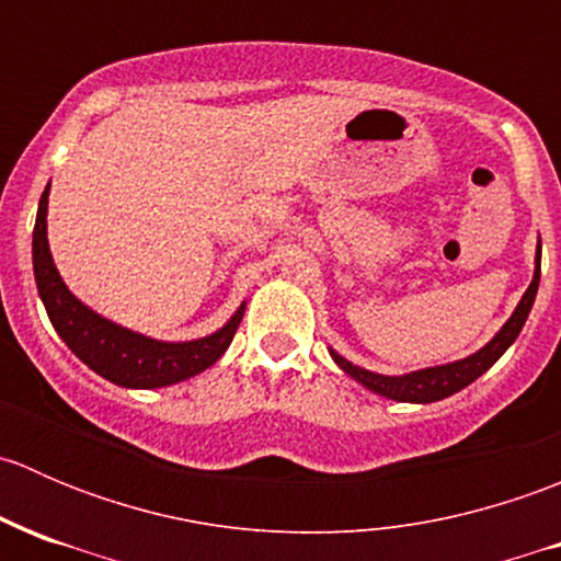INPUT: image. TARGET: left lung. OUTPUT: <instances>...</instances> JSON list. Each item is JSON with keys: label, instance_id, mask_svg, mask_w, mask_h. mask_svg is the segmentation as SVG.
<instances>
[{"label": "left lung", "instance_id": "left-lung-1", "mask_svg": "<svg viewBox=\"0 0 561 561\" xmlns=\"http://www.w3.org/2000/svg\"><path fill=\"white\" fill-rule=\"evenodd\" d=\"M537 285H540V244H537V257H535V276H531V285L526 287L524 298L518 301L516 312L511 314V320L502 325V331L485 344L483 350H478L469 358L456 360V364H445V366H432V369H421L412 371V375H401V377H386V375H375L369 369H360V366L350 364L347 358H342L339 353L331 350V358L336 360L339 369L347 371L353 380H358L360 386L375 390V393L386 396V399H396V401H412V404H428V401H439L445 396H454L461 388H467L469 382L478 380L483 371H489L496 360L502 358L507 347L518 339L522 333L526 317H529L531 304H535L537 296Z\"/></svg>", "mask_w": 561, "mask_h": 561}]
</instances>
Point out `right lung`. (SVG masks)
<instances>
[{
  "instance_id": "right-lung-1",
  "label": "right lung",
  "mask_w": 561,
  "mask_h": 561,
  "mask_svg": "<svg viewBox=\"0 0 561 561\" xmlns=\"http://www.w3.org/2000/svg\"><path fill=\"white\" fill-rule=\"evenodd\" d=\"M48 186L37 206L35 233H32V263H35L37 293L45 304L56 333L65 339L67 347L83 360L92 371L122 388H165L186 377L201 375L211 364L222 358L230 347L244 317L247 304L211 336L195 342H157V339L135 333L129 328L105 320L89 307H83L56 271L48 249Z\"/></svg>"
}]
</instances>
